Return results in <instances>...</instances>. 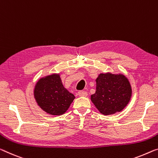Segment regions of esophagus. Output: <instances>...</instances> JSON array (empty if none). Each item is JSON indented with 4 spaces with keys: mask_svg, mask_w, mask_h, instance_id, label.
I'll list each match as a JSON object with an SVG mask.
<instances>
[{
    "mask_svg": "<svg viewBox=\"0 0 158 158\" xmlns=\"http://www.w3.org/2000/svg\"><path fill=\"white\" fill-rule=\"evenodd\" d=\"M78 95L80 97H86L87 96V93L86 91H79Z\"/></svg>",
    "mask_w": 158,
    "mask_h": 158,
    "instance_id": "esophagus-1",
    "label": "esophagus"
}]
</instances>
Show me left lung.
<instances>
[{"label": "left lung", "mask_w": 158, "mask_h": 158, "mask_svg": "<svg viewBox=\"0 0 158 158\" xmlns=\"http://www.w3.org/2000/svg\"><path fill=\"white\" fill-rule=\"evenodd\" d=\"M131 94V87L125 76L101 73L96 79V91L91 95V100L99 112L110 115L122 111Z\"/></svg>", "instance_id": "1"}]
</instances>
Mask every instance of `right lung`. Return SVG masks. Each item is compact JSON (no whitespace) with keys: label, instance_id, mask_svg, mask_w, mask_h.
<instances>
[{"label":"right lung","instance_id":"add662e5","mask_svg":"<svg viewBox=\"0 0 158 158\" xmlns=\"http://www.w3.org/2000/svg\"><path fill=\"white\" fill-rule=\"evenodd\" d=\"M34 95L38 105L52 115H61L69 108L75 96L63 85L59 74L42 77L36 83Z\"/></svg>","mask_w":158,"mask_h":158}]
</instances>
